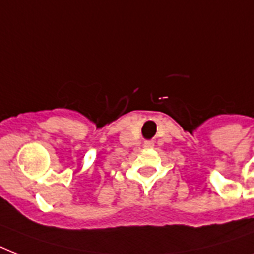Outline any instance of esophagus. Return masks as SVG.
I'll return each mask as SVG.
<instances>
[{
    "label": "esophagus",
    "mask_w": 254,
    "mask_h": 254,
    "mask_svg": "<svg viewBox=\"0 0 254 254\" xmlns=\"http://www.w3.org/2000/svg\"><path fill=\"white\" fill-rule=\"evenodd\" d=\"M143 146H145V147H151V146H153V142H151V141H145V143H143Z\"/></svg>",
    "instance_id": "esophagus-1"
}]
</instances>
